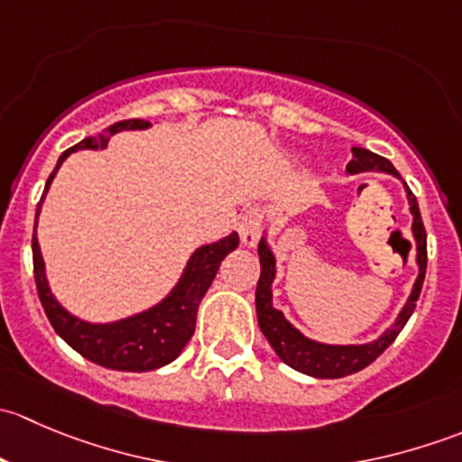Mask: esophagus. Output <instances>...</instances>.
Instances as JSON below:
<instances>
[{
	"label": "esophagus",
	"mask_w": 462,
	"mask_h": 462,
	"mask_svg": "<svg viewBox=\"0 0 462 462\" xmlns=\"http://www.w3.org/2000/svg\"><path fill=\"white\" fill-rule=\"evenodd\" d=\"M261 230H263V209L250 208L248 212L241 217L239 223V239L244 248H254L259 244Z\"/></svg>",
	"instance_id": "34e87169"
}]
</instances>
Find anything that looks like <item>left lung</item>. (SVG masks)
<instances>
[{
    "mask_svg": "<svg viewBox=\"0 0 462 462\" xmlns=\"http://www.w3.org/2000/svg\"><path fill=\"white\" fill-rule=\"evenodd\" d=\"M346 171L351 176L365 174V171H380V174H391L395 179H400L398 170L391 165L386 158L377 156V153L369 152V149L353 147V158L346 165ZM404 185V192H407L409 201V212H411V235L416 241V265H418V277L413 282L411 292H409L407 301L400 309L398 318L393 324L375 337L374 342L366 344H324L318 339H310L301 333L300 328L291 324L286 319V315L279 309H274L273 304V283L277 277V259H274L273 248L268 245V239L261 236L259 241V263H261V277L257 283V319L261 333L265 335V339L270 342V346L274 348V353L279 356V360L283 365H288L291 369L300 371V374L313 375V377H344L362 371L365 366H369L371 362L380 356L384 348H389L393 344V339L398 337L400 330L404 328L409 318H411L413 309H416V301L420 297L422 282H425V270H427V235L425 226H422L420 218V208H418L416 197L411 194V189Z\"/></svg>",
    "mask_w": 462,
    "mask_h": 462,
    "instance_id": "1",
    "label": "left lung"
}]
</instances>
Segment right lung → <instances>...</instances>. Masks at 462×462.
Listing matches in <instances>:
<instances>
[{"label": "right lung", "instance_id": "add662e5", "mask_svg": "<svg viewBox=\"0 0 462 462\" xmlns=\"http://www.w3.org/2000/svg\"><path fill=\"white\" fill-rule=\"evenodd\" d=\"M152 127L149 120H123L97 136H88L85 141L73 144L71 149L58 158L53 174L49 176L44 185V201L46 192H49L51 183H53L55 174L62 167V162L71 156L78 149H105L109 144L111 136L120 132H143V129ZM42 201L37 203L35 212V230H37V217H40ZM239 245V235L230 232L227 236H221L218 241L205 244L192 253V257L185 263L183 273H180L176 286L162 297L158 304L152 309L141 310L129 318L116 319V321H87L69 313L58 300H55L53 291L46 279V265L42 259L40 241L37 235H32V270H35V283L37 295H40L44 313L49 318L51 326L55 333L73 348L80 353L82 357L91 360L93 365H100L105 369L114 371H132V374H143V371L161 369V366L170 365L176 357L183 353L185 344L194 335V326H197V310L201 300L208 292L209 283L217 277V270L221 261L236 250Z\"/></svg>", "mask_w": 462, "mask_h": 462}]
</instances>
